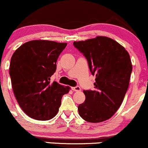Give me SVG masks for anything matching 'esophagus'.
Instances as JSON below:
<instances>
[{
    "instance_id": "obj_1",
    "label": "esophagus",
    "mask_w": 148,
    "mask_h": 148,
    "mask_svg": "<svg viewBox=\"0 0 148 148\" xmlns=\"http://www.w3.org/2000/svg\"><path fill=\"white\" fill-rule=\"evenodd\" d=\"M72 90H74V91L79 92V91H81V88H80L79 86H76V87L72 88Z\"/></svg>"
}]
</instances>
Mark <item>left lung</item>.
I'll use <instances>...</instances> for the list:
<instances>
[{"label": "left lung", "mask_w": 148, "mask_h": 148, "mask_svg": "<svg viewBox=\"0 0 148 148\" xmlns=\"http://www.w3.org/2000/svg\"><path fill=\"white\" fill-rule=\"evenodd\" d=\"M74 46L87 59L95 76L94 90H84L86 100L78 106L80 116L96 123L111 118L121 106L132 71L129 53L113 39L97 36Z\"/></svg>", "instance_id": "8db88e82"}]
</instances>
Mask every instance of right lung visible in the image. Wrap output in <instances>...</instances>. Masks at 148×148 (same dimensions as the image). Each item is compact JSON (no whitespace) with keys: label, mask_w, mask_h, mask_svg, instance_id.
Instances as JSON below:
<instances>
[{"label":"right lung","mask_w":148,"mask_h":148,"mask_svg":"<svg viewBox=\"0 0 148 148\" xmlns=\"http://www.w3.org/2000/svg\"><path fill=\"white\" fill-rule=\"evenodd\" d=\"M67 43L32 40L22 45L11 58L10 76L15 97L24 113L37 120H48L58 112L62 95L69 91L50 78Z\"/></svg>","instance_id":"add662e5"}]
</instances>
